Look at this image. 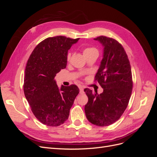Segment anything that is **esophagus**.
I'll use <instances>...</instances> for the list:
<instances>
[{"label": "esophagus", "instance_id": "34e87169", "mask_svg": "<svg viewBox=\"0 0 157 157\" xmlns=\"http://www.w3.org/2000/svg\"><path fill=\"white\" fill-rule=\"evenodd\" d=\"M79 90H80V94H82L84 93V88H83L82 86H79Z\"/></svg>", "mask_w": 157, "mask_h": 157}]
</instances>
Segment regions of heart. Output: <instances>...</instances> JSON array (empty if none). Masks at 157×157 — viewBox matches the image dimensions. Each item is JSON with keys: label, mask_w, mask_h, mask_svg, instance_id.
Wrapping results in <instances>:
<instances>
[{"label": "heart", "mask_w": 157, "mask_h": 157, "mask_svg": "<svg viewBox=\"0 0 157 157\" xmlns=\"http://www.w3.org/2000/svg\"><path fill=\"white\" fill-rule=\"evenodd\" d=\"M94 52H98V50H96V48H94V47H86V48H85L83 50V53L84 55L86 56L90 54H92ZM71 58H72V54L71 53V52H69L67 55V61H70L71 59Z\"/></svg>", "instance_id": "b5f03b06"}]
</instances>
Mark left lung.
Wrapping results in <instances>:
<instances>
[{"mask_svg": "<svg viewBox=\"0 0 157 157\" xmlns=\"http://www.w3.org/2000/svg\"><path fill=\"white\" fill-rule=\"evenodd\" d=\"M94 40L104 47L103 58L94 81L103 92L85 88L88 98L84 111L87 119L98 126H109L117 121L129 103L133 88L131 66L121 44L113 38L99 36Z\"/></svg>", "mask_w": 157, "mask_h": 157, "instance_id": "1", "label": "left lung"}]
</instances>
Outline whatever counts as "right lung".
Returning a JSON list of instances; mask_svg holds the SVG:
<instances>
[{
  "label": "right lung",
  "mask_w": 157,
  "mask_h": 157,
  "mask_svg": "<svg viewBox=\"0 0 157 157\" xmlns=\"http://www.w3.org/2000/svg\"><path fill=\"white\" fill-rule=\"evenodd\" d=\"M78 40L64 36L47 38L35 47L27 61L23 90L33 115L43 124H63L79 93L75 84L59 89L54 80L66 67L68 50Z\"/></svg>",
  "instance_id": "right-lung-1"
}]
</instances>
